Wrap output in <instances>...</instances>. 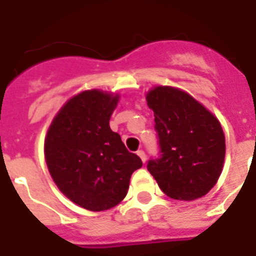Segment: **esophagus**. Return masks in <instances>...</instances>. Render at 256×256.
<instances>
[{
    "instance_id": "esophagus-1",
    "label": "esophagus",
    "mask_w": 256,
    "mask_h": 256,
    "mask_svg": "<svg viewBox=\"0 0 256 256\" xmlns=\"http://www.w3.org/2000/svg\"><path fill=\"white\" fill-rule=\"evenodd\" d=\"M137 155H138L140 158H141L142 162H146V154H144V150H138V151H137Z\"/></svg>"
}]
</instances>
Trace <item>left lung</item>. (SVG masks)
I'll list each match as a JSON object with an SVG mask.
<instances>
[{
	"instance_id": "1",
	"label": "left lung",
	"mask_w": 256,
	"mask_h": 256,
	"mask_svg": "<svg viewBox=\"0 0 256 256\" xmlns=\"http://www.w3.org/2000/svg\"><path fill=\"white\" fill-rule=\"evenodd\" d=\"M160 156L148 162L160 190L174 200L202 198L216 186L223 169L226 138L222 126L200 102L178 88L148 91Z\"/></svg>"
}]
</instances>
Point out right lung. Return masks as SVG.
Returning <instances> with one entry per match:
<instances>
[{"label": "right lung", "mask_w": 256, "mask_h": 256, "mask_svg": "<svg viewBox=\"0 0 256 256\" xmlns=\"http://www.w3.org/2000/svg\"><path fill=\"white\" fill-rule=\"evenodd\" d=\"M118 101V94L100 90L80 92L60 108L44 140L46 162L56 186L91 212L119 204L132 173L142 166L108 126Z\"/></svg>", "instance_id": "right-lung-1"}]
</instances>
